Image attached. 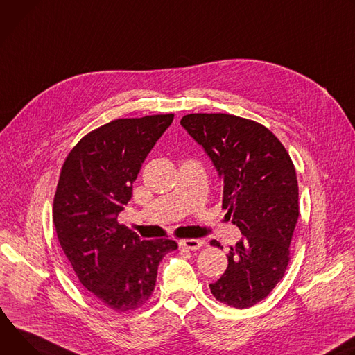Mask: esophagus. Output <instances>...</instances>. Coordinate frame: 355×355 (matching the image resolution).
<instances>
[{"mask_svg":"<svg viewBox=\"0 0 355 355\" xmlns=\"http://www.w3.org/2000/svg\"><path fill=\"white\" fill-rule=\"evenodd\" d=\"M182 248H186V250H191V251H196L202 248V245L205 244L203 240H198V239H190V240H183L179 243Z\"/></svg>","mask_w":355,"mask_h":355,"instance_id":"esophagus-1","label":"esophagus"}]
</instances>
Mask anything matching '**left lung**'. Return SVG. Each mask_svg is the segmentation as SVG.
I'll return each instance as SVG.
<instances>
[{"label":"left lung","mask_w":355,"mask_h":355,"mask_svg":"<svg viewBox=\"0 0 355 355\" xmlns=\"http://www.w3.org/2000/svg\"><path fill=\"white\" fill-rule=\"evenodd\" d=\"M180 125L209 155L223 180V209L243 234L210 291L227 306L251 307L284 278L291 259L299 217L293 162L268 128L237 115L187 114Z\"/></svg>","instance_id":"obj_1"}]
</instances>
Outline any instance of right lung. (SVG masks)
Masks as SVG:
<instances>
[{"mask_svg": "<svg viewBox=\"0 0 355 355\" xmlns=\"http://www.w3.org/2000/svg\"><path fill=\"white\" fill-rule=\"evenodd\" d=\"M173 116L114 120L78 141L60 172L53 200L60 247L80 284L116 311L146 303L159 262L178 248L168 239L141 240L116 221L146 155Z\"/></svg>", "mask_w": 355, "mask_h": 355, "instance_id": "1", "label": "right lung"}]
</instances>
